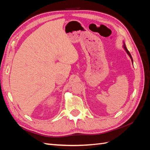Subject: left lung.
<instances>
[{
    "label": "left lung",
    "mask_w": 150,
    "mask_h": 150,
    "mask_svg": "<svg viewBox=\"0 0 150 150\" xmlns=\"http://www.w3.org/2000/svg\"><path fill=\"white\" fill-rule=\"evenodd\" d=\"M122 47H123V48L124 49V50L126 51V52L127 53V54H128V55H129V57H130V59H131V60H132V64H133V59H132V57L131 54H130V53L129 52V51L128 50V49H127V47H126V44H125V43H124V45L122 46Z\"/></svg>",
    "instance_id": "8db88e82"
}]
</instances>
